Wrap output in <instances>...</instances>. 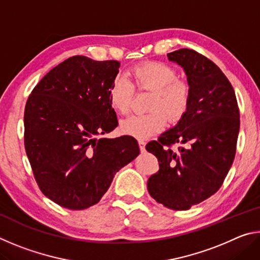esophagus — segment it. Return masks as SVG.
<instances>
[{"label": "esophagus", "instance_id": "34e87169", "mask_svg": "<svg viewBox=\"0 0 260 260\" xmlns=\"http://www.w3.org/2000/svg\"><path fill=\"white\" fill-rule=\"evenodd\" d=\"M139 147H140V150L142 152L146 151V142H144V141L142 140L139 141Z\"/></svg>", "mask_w": 260, "mask_h": 260}]
</instances>
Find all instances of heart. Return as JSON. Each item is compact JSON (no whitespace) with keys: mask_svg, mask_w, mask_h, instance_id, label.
Segmentation results:
<instances>
[{"mask_svg":"<svg viewBox=\"0 0 260 260\" xmlns=\"http://www.w3.org/2000/svg\"><path fill=\"white\" fill-rule=\"evenodd\" d=\"M132 82L124 77H117L109 89V101L112 109L120 114L129 111L133 99V86L140 90L151 91L148 109L150 112L134 114L120 122L122 134L139 140H146L159 133L166 125V118L177 122L184 116L190 103V85L178 79L175 69L162 61H146L131 70Z\"/></svg>","mask_w":260,"mask_h":260,"instance_id":"heart-1","label":"heart"}]
</instances>
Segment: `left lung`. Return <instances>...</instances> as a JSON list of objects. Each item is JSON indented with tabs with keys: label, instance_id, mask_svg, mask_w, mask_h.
I'll use <instances>...</instances> for the list:
<instances>
[{
	"label": "left lung",
	"instance_id": "left-lung-1",
	"mask_svg": "<svg viewBox=\"0 0 260 260\" xmlns=\"http://www.w3.org/2000/svg\"><path fill=\"white\" fill-rule=\"evenodd\" d=\"M167 57L183 69L191 98L178 124L146 146L159 161L148 191L166 208L184 211L221 187L235 157L240 111L231 82L213 61L191 49ZM174 143L187 147L173 152Z\"/></svg>",
	"mask_w": 260,
	"mask_h": 260
}]
</instances>
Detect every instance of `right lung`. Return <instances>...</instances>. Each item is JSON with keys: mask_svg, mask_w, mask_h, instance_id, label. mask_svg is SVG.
I'll return each mask as SVG.
<instances>
[{"mask_svg": "<svg viewBox=\"0 0 260 260\" xmlns=\"http://www.w3.org/2000/svg\"><path fill=\"white\" fill-rule=\"evenodd\" d=\"M117 60L73 56L50 70L25 107V149L34 178L48 199L83 210L99 203L114 175L140 153L125 135L101 138L118 126L109 89Z\"/></svg>", "mask_w": 260, "mask_h": 260, "instance_id": "add662e5", "label": "right lung"}]
</instances>
